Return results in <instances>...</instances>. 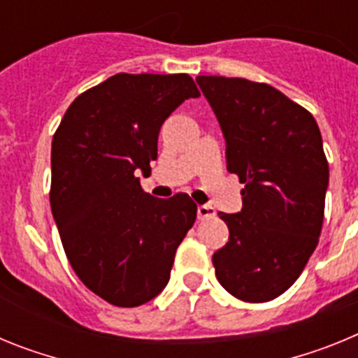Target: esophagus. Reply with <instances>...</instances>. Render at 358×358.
<instances>
[{"instance_id": "34e87169", "label": "esophagus", "mask_w": 358, "mask_h": 358, "mask_svg": "<svg viewBox=\"0 0 358 358\" xmlns=\"http://www.w3.org/2000/svg\"><path fill=\"white\" fill-rule=\"evenodd\" d=\"M215 208L211 206H199L197 208V218L199 220H208V218H213L215 217Z\"/></svg>"}]
</instances>
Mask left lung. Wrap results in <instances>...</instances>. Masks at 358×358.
Wrapping results in <instances>:
<instances>
[{"label":"left lung","instance_id":"obj_1","mask_svg":"<svg viewBox=\"0 0 358 358\" xmlns=\"http://www.w3.org/2000/svg\"><path fill=\"white\" fill-rule=\"evenodd\" d=\"M222 129L226 163L242 189L238 213H218L229 240L213 255L217 280L248 303L281 296L317 248L328 161L314 116L273 85L197 77Z\"/></svg>","mask_w":358,"mask_h":358}]
</instances>
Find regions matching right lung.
Wrapping results in <instances>:
<instances>
[{
    "mask_svg": "<svg viewBox=\"0 0 358 358\" xmlns=\"http://www.w3.org/2000/svg\"><path fill=\"white\" fill-rule=\"evenodd\" d=\"M194 78L118 73L73 100L52 141L50 204L73 271L115 306H140L166 287L197 204L152 197L140 172L157 159L161 125Z\"/></svg>",
    "mask_w": 358,
    "mask_h": 358,
    "instance_id": "1",
    "label": "right lung"
}]
</instances>
